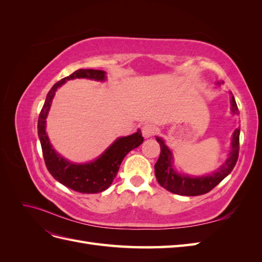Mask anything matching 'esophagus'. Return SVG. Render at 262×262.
Segmentation results:
<instances>
[{
	"label": "esophagus",
	"instance_id": "1",
	"mask_svg": "<svg viewBox=\"0 0 262 262\" xmlns=\"http://www.w3.org/2000/svg\"><path fill=\"white\" fill-rule=\"evenodd\" d=\"M155 131H156L155 125L149 124V123L145 124V125H143V128H142V136H143L144 138H150L154 136Z\"/></svg>",
	"mask_w": 262,
	"mask_h": 262
}]
</instances>
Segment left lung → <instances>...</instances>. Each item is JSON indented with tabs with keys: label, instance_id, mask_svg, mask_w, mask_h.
I'll list each match as a JSON object with an SVG mask.
<instances>
[{
	"label": "left lung",
	"instance_id": "8db88e82",
	"mask_svg": "<svg viewBox=\"0 0 262 262\" xmlns=\"http://www.w3.org/2000/svg\"><path fill=\"white\" fill-rule=\"evenodd\" d=\"M231 105L233 114L239 115V110L238 107H237L236 100L233 95L231 98ZM239 132L241 128L234 131L232 150L231 153H229V156L225 164L222 166L217 171L212 173V175L198 178L178 175V173L173 170L171 166L172 155L169 148L165 145L164 141L161 138H156V141L160 143L161 146L160 157H158V161L154 166L155 176L158 184L166 190H168V191L180 195L193 196L204 194L211 191V190L214 187H216L228 173H231V171L235 167L239 154Z\"/></svg>",
	"mask_w": 262,
	"mask_h": 262
}]
</instances>
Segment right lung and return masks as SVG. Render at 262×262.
Returning <instances> with one entry per match:
<instances>
[{"label":"right lung","mask_w":262,"mask_h":262,"mask_svg":"<svg viewBox=\"0 0 262 262\" xmlns=\"http://www.w3.org/2000/svg\"><path fill=\"white\" fill-rule=\"evenodd\" d=\"M73 78H92L96 81H104L105 72L100 70L80 69L55 83L47 95L41 112L39 114L38 136L40 140L47 169L55 180L77 192L98 193L104 191L113 184L123 158L130 150L142 144L143 137H142L141 130H138L129 137L118 139L96 161L84 165L70 163L55 153L46 133V118L48 116L55 91L63 83H66V81L73 80Z\"/></svg>","instance_id":"right-lung-1"}]
</instances>
